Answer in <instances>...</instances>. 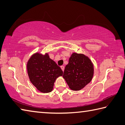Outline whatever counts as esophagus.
Segmentation results:
<instances>
[{"label":"esophagus","instance_id":"34e87169","mask_svg":"<svg viewBox=\"0 0 125 125\" xmlns=\"http://www.w3.org/2000/svg\"><path fill=\"white\" fill-rule=\"evenodd\" d=\"M61 69L62 70L63 72H64V66H63V65L61 66Z\"/></svg>","mask_w":125,"mask_h":125}]
</instances>
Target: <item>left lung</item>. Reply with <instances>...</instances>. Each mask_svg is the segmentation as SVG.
Masks as SVG:
<instances>
[{"label": "left lung", "instance_id": "1", "mask_svg": "<svg viewBox=\"0 0 125 125\" xmlns=\"http://www.w3.org/2000/svg\"><path fill=\"white\" fill-rule=\"evenodd\" d=\"M94 65L89 57L82 53H73L65 66L63 77L73 90L81 89L91 81Z\"/></svg>", "mask_w": 125, "mask_h": 125}]
</instances>
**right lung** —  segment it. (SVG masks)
Here are the masks:
<instances>
[{"mask_svg":"<svg viewBox=\"0 0 125 125\" xmlns=\"http://www.w3.org/2000/svg\"><path fill=\"white\" fill-rule=\"evenodd\" d=\"M27 70L31 82L44 93L52 91L55 80L63 75L62 69L48 53L37 52L32 55L27 63Z\"/></svg>","mask_w":125,"mask_h":125,"instance_id":"1","label":"right lung"}]
</instances>
